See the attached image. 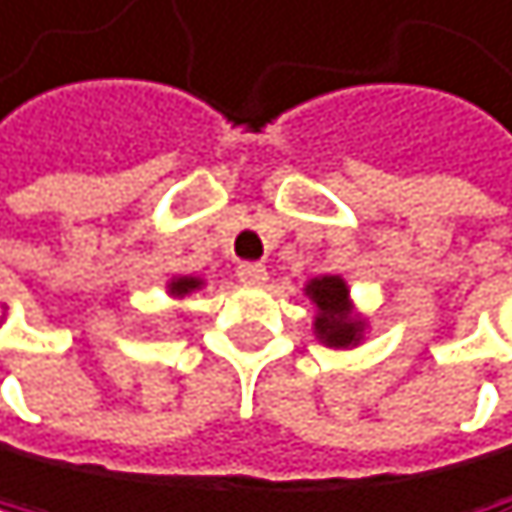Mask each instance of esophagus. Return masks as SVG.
Here are the masks:
<instances>
[{"instance_id": "34e87169", "label": "esophagus", "mask_w": 512, "mask_h": 512, "mask_svg": "<svg viewBox=\"0 0 512 512\" xmlns=\"http://www.w3.org/2000/svg\"><path fill=\"white\" fill-rule=\"evenodd\" d=\"M235 274L242 283H264L267 280V267L258 264V261H245V264H238Z\"/></svg>"}]
</instances>
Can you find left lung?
Returning a JSON list of instances; mask_svg holds the SVG:
<instances>
[{"mask_svg": "<svg viewBox=\"0 0 512 512\" xmlns=\"http://www.w3.org/2000/svg\"><path fill=\"white\" fill-rule=\"evenodd\" d=\"M309 296L318 306L315 331L325 344L331 347H347L360 341V325L347 318V286L341 277H321L309 283Z\"/></svg>", "mask_w": 512, "mask_h": 512, "instance_id": "1", "label": "left lung"}]
</instances>
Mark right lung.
<instances>
[{
    "label": "right lung",
    "instance_id": "1",
    "mask_svg": "<svg viewBox=\"0 0 512 512\" xmlns=\"http://www.w3.org/2000/svg\"><path fill=\"white\" fill-rule=\"evenodd\" d=\"M191 290H197V280H178V283H171V293H178V296H184V293H191Z\"/></svg>",
    "mask_w": 512,
    "mask_h": 512
}]
</instances>
